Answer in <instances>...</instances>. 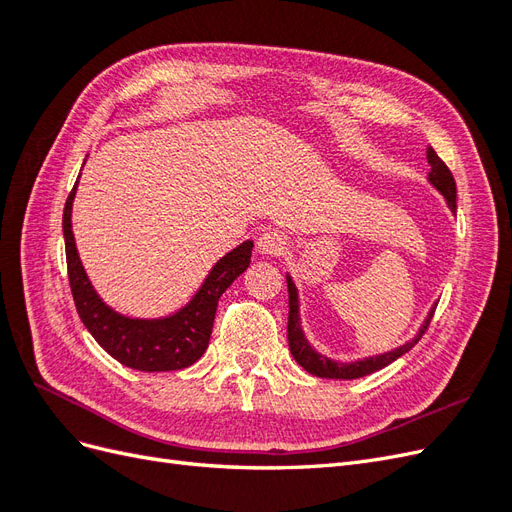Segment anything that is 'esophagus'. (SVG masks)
Wrapping results in <instances>:
<instances>
[{
	"label": "esophagus",
	"instance_id": "obj_1",
	"mask_svg": "<svg viewBox=\"0 0 512 512\" xmlns=\"http://www.w3.org/2000/svg\"><path fill=\"white\" fill-rule=\"evenodd\" d=\"M258 245V252L265 254V256H282L286 252V237L282 232L277 230H267L262 232L256 241Z\"/></svg>",
	"mask_w": 512,
	"mask_h": 512
}]
</instances>
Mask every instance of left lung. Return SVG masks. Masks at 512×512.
Segmentation results:
<instances>
[{
  "label": "left lung",
  "mask_w": 512,
  "mask_h": 512,
  "mask_svg": "<svg viewBox=\"0 0 512 512\" xmlns=\"http://www.w3.org/2000/svg\"><path fill=\"white\" fill-rule=\"evenodd\" d=\"M427 162L431 166L429 175H427L429 183L444 196L448 209L455 213L457 211V188H455V179L451 175V170H448V166L438 158V153L433 151L431 147L427 149ZM286 282H288V346H290V352L294 356V361H297L307 371V374L318 376V378L354 380V378H363V376L374 374V371H378V369H382L386 365H391L393 361L399 359L401 354H406L408 350L414 348V344L427 331L429 322L433 318V312H436V305H433L429 309L425 322L421 324V329H418V333L410 339V342H406L404 346H399V348H395L391 352L365 356V359L352 361V363H339L335 359H329V356L320 354L312 344L307 342V337H305L303 327H301L299 290H297V286H294L290 275H286Z\"/></svg>",
  "instance_id": "1"
}]
</instances>
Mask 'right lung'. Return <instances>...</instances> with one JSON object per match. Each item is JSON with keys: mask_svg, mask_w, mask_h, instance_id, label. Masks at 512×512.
<instances>
[{"mask_svg": "<svg viewBox=\"0 0 512 512\" xmlns=\"http://www.w3.org/2000/svg\"><path fill=\"white\" fill-rule=\"evenodd\" d=\"M74 188L64 207L68 280L76 312L96 342L121 365L138 371H175L194 365L209 346L215 309L226 288L250 267L254 241H243L215 262L203 286L179 312L164 318H130L108 307L91 286L72 232Z\"/></svg>", "mask_w": 512, "mask_h": 512, "instance_id": "obj_1", "label": "right lung"}]
</instances>
